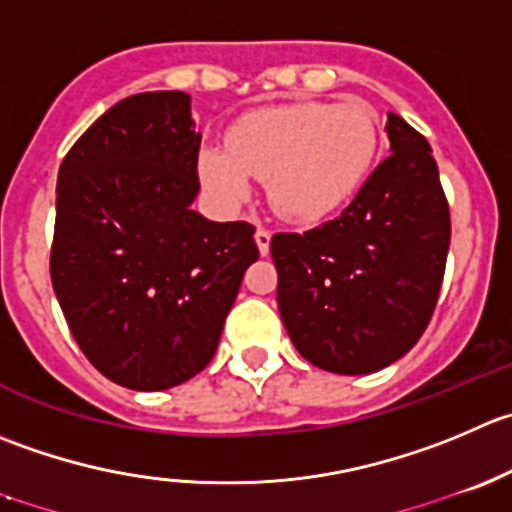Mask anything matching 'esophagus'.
Returning a JSON list of instances; mask_svg holds the SVG:
<instances>
[{
    "label": "esophagus",
    "mask_w": 512,
    "mask_h": 512,
    "mask_svg": "<svg viewBox=\"0 0 512 512\" xmlns=\"http://www.w3.org/2000/svg\"><path fill=\"white\" fill-rule=\"evenodd\" d=\"M270 240H272L270 230H267V227H257L255 242H257V250H260L262 257H265L267 252H270Z\"/></svg>",
    "instance_id": "34e87169"
}]
</instances>
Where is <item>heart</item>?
I'll return each instance as SVG.
<instances>
[{"label":"heart","instance_id":"heart-1","mask_svg":"<svg viewBox=\"0 0 512 512\" xmlns=\"http://www.w3.org/2000/svg\"><path fill=\"white\" fill-rule=\"evenodd\" d=\"M377 145V114L360 99L287 102L237 119L227 147H205L197 165L220 200L242 202L255 177L277 215L317 222L355 195Z\"/></svg>","mask_w":512,"mask_h":512}]
</instances>
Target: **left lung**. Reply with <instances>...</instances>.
<instances>
[{"label": "left lung", "instance_id": "obj_1", "mask_svg": "<svg viewBox=\"0 0 512 512\" xmlns=\"http://www.w3.org/2000/svg\"><path fill=\"white\" fill-rule=\"evenodd\" d=\"M390 155L340 217L270 240L277 307L297 352L337 375L400 360L428 327L450 210L428 140L388 114Z\"/></svg>", "mask_w": 512, "mask_h": 512}]
</instances>
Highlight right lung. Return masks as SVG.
I'll use <instances>...</instances> for the list:
<instances>
[{
	"label": "right lung",
	"instance_id": "add662e5",
	"mask_svg": "<svg viewBox=\"0 0 512 512\" xmlns=\"http://www.w3.org/2000/svg\"><path fill=\"white\" fill-rule=\"evenodd\" d=\"M190 94L142 92L74 142L57 177L54 295L87 360L130 390L205 370L245 270L250 222L192 210L200 192Z\"/></svg>",
	"mask_w": 512,
	"mask_h": 512
}]
</instances>
